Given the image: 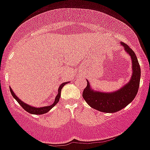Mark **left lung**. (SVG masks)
Here are the masks:
<instances>
[{"label": "left lung", "instance_id": "8db88e82", "mask_svg": "<svg viewBox=\"0 0 150 150\" xmlns=\"http://www.w3.org/2000/svg\"><path fill=\"white\" fill-rule=\"evenodd\" d=\"M125 50L132 58V74L129 83L113 93L95 91L88 82L84 89L83 97L91 108L106 113H113L125 108L134 100L138 92L140 81L141 70L135 53L127 44L121 42Z\"/></svg>", "mask_w": 150, "mask_h": 150}]
</instances>
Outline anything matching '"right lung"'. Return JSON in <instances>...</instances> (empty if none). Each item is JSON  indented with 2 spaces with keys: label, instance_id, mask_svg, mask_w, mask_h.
<instances>
[{
  "label": "right lung",
  "instance_id": "add662e5",
  "mask_svg": "<svg viewBox=\"0 0 150 150\" xmlns=\"http://www.w3.org/2000/svg\"><path fill=\"white\" fill-rule=\"evenodd\" d=\"M67 83H68V82L62 83L61 85H60V87H59V88H58V93L57 94V96L55 97V101H54V103H52V105H49V106L42 107V108H35V107L30 106V105H29L28 104H26V103H23V101H21V100L19 99V98L16 96V94L14 93V92L13 91L12 89L11 88V87H10V90H11V95H13V97L15 99H16V101L19 103L20 105H21V106L22 107V108H23L25 111H27L28 112L30 113V114L42 115V114H45V113L48 112L49 110H50L51 109H52V108H53V107L55 106V105H56L57 103H58L59 100H60V93H61L62 88H63L64 85H66Z\"/></svg>",
  "mask_w": 150,
  "mask_h": 150
}]
</instances>
